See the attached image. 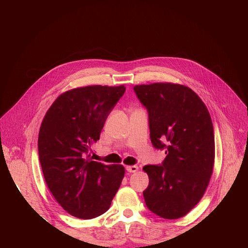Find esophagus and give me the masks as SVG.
Segmentation results:
<instances>
[{
  "instance_id": "obj_1",
  "label": "esophagus",
  "mask_w": 248,
  "mask_h": 248,
  "mask_svg": "<svg viewBox=\"0 0 248 248\" xmlns=\"http://www.w3.org/2000/svg\"><path fill=\"white\" fill-rule=\"evenodd\" d=\"M126 170L128 172H136L139 170V167L138 166H127Z\"/></svg>"
}]
</instances>
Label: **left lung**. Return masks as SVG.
<instances>
[{
  "label": "left lung",
  "instance_id": "8db88e82",
  "mask_svg": "<svg viewBox=\"0 0 248 248\" xmlns=\"http://www.w3.org/2000/svg\"><path fill=\"white\" fill-rule=\"evenodd\" d=\"M149 112L150 138L166 149L162 166H146L142 192L150 211L166 219L183 217L204 196L215 158L214 130L207 107L188 87L172 82L134 86Z\"/></svg>",
  "mask_w": 248,
  "mask_h": 248
}]
</instances>
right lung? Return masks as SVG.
<instances>
[{"label":"right lung","instance_id":"obj_1","mask_svg":"<svg viewBox=\"0 0 248 248\" xmlns=\"http://www.w3.org/2000/svg\"><path fill=\"white\" fill-rule=\"evenodd\" d=\"M125 90L124 85L71 89L58 97L42 120L38 153L44 179L56 201L78 218L108 211L124 178L122 164L94 161L90 152Z\"/></svg>","mask_w":248,"mask_h":248}]
</instances>
